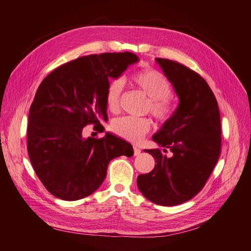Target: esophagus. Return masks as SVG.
Masks as SVG:
<instances>
[{"label":"esophagus","mask_w":251,"mask_h":251,"mask_svg":"<svg viewBox=\"0 0 251 251\" xmlns=\"http://www.w3.org/2000/svg\"><path fill=\"white\" fill-rule=\"evenodd\" d=\"M141 153V150L138 148V147H134V155L137 156Z\"/></svg>","instance_id":"esophagus-1"}]
</instances>
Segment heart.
Masks as SVG:
<instances>
[{
    "instance_id": "heart-1",
    "label": "heart",
    "mask_w": 251,
    "mask_h": 251,
    "mask_svg": "<svg viewBox=\"0 0 251 251\" xmlns=\"http://www.w3.org/2000/svg\"><path fill=\"white\" fill-rule=\"evenodd\" d=\"M132 81L149 98L148 109L159 121H165L172 113L169 97L172 89L169 81L163 75L153 69H144L135 72L132 75ZM124 81L121 79H112L105 89V104L111 112L119 109L120 96L123 92ZM151 128V121L148 118H137L125 116L113 121L112 130L119 137L128 141H139L144 134Z\"/></svg>"
}]
</instances>
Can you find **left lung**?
Returning a JSON list of instances; mask_svg holds the SVG:
<instances>
[{"instance_id": "left-lung-1", "label": "left lung", "mask_w": 251, "mask_h": 251, "mask_svg": "<svg viewBox=\"0 0 251 251\" xmlns=\"http://www.w3.org/2000/svg\"><path fill=\"white\" fill-rule=\"evenodd\" d=\"M156 62L179 103L151 137L159 148L144 150L157 164L151 173L139 175L137 186L148 200L174 206L191 200L209 178L221 153V118L216 97L199 74L170 59ZM166 149L172 157L164 154Z\"/></svg>"}]
</instances>
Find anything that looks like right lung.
I'll list each match as a JSON object with an SVG mask.
<instances>
[{"mask_svg": "<svg viewBox=\"0 0 251 251\" xmlns=\"http://www.w3.org/2000/svg\"><path fill=\"white\" fill-rule=\"evenodd\" d=\"M138 62L131 52L81 56L42 81L29 110L27 147L37 177L53 196L85 198L101 185L113 158L133 156V147L123 138L109 132L100 139L83 138L82 127L107 120L109 79Z\"/></svg>", "mask_w": 251, "mask_h": 251, "instance_id": "add662e5", "label": "right lung"}]
</instances>
